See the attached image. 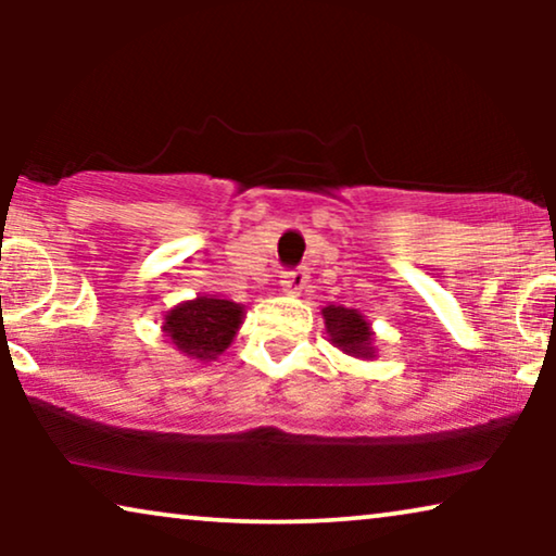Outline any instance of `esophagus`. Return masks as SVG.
I'll return each instance as SVG.
<instances>
[{
  "instance_id": "34e87169",
  "label": "esophagus",
  "mask_w": 556,
  "mask_h": 556,
  "mask_svg": "<svg viewBox=\"0 0 556 556\" xmlns=\"http://www.w3.org/2000/svg\"><path fill=\"white\" fill-rule=\"evenodd\" d=\"M306 270L303 268H291L280 273V286H283L286 293H301L303 286H306Z\"/></svg>"
}]
</instances>
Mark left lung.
I'll use <instances>...</instances> for the list:
<instances>
[{
  "label": "left lung",
  "instance_id": "obj_1",
  "mask_svg": "<svg viewBox=\"0 0 556 556\" xmlns=\"http://www.w3.org/2000/svg\"><path fill=\"white\" fill-rule=\"evenodd\" d=\"M324 321L326 331L331 337V344H337L341 352L364 356V359L375 356V349H371V329L359 311L344 306H326Z\"/></svg>",
  "mask_w": 556,
  "mask_h": 556
}]
</instances>
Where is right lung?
Listing matches in <instances>:
<instances>
[{
    "instance_id": "add662e5",
    "label": "right lung",
    "mask_w": 556,
    "mask_h": 556,
    "mask_svg": "<svg viewBox=\"0 0 556 556\" xmlns=\"http://www.w3.org/2000/svg\"><path fill=\"white\" fill-rule=\"evenodd\" d=\"M240 321V303L200 295V299L172 308L162 329L177 344L179 352L200 362H210L217 359L219 352H225Z\"/></svg>"
}]
</instances>
